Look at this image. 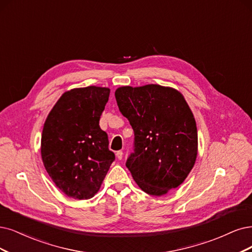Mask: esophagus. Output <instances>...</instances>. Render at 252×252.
I'll list each match as a JSON object with an SVG mask.
<instances>
[{
    "mask_svg": "<svg viewBox=\"0 0 252 252\" xmlns=\"http://www.w3.org/2000/svg\"><path fill=\"white\" fill-rule=\"evenodd\" d=\"M116 157H117V159H118V160H121V159H123V157H124V153H123V151H118V152L116 153Z\"/></svg>",
    "mask_w": 252,
    "mask_h": 252,
    "instance_id": "34e87169",
    "label": "esophagus"
}]
</instances>
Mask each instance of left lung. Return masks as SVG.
<instances>
[{
    "label": "left lung",
    "mask_w": 252,
    "mask_h": 252,
    "mask_svg": "<svg viewBox=\"0 0 252 252\" xmlns=\"http://www.w3.org/2000/svg\"><path fill=\"white\" fill-rule=\"evenodd\" d=\"M118 108L135 134L126 163L142 191L162 196L187 179L198 152L197 127L182 93L148 84L116 89Z\"/></svg>",
    "instance_id": "8db88e82"
}]
</instances>
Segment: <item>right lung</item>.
<instances>
[{"mask_svg": "<svg viewBox=\"0 0 252 252\" xmlns=\"http://www.w3.org/2000/svg\"><path fill=\"white\" fill-rule=\"evenodd\" d=\"M109 94V88L98 86L65 91L45 119L41 159L55 185L68 197L94 196L115 159L108 135L98 125Z\"/></svg>", "mask_w": 252, "mask_h": 252, "instance_id": "obj_1", "label": "right lung"}]
</instances>
